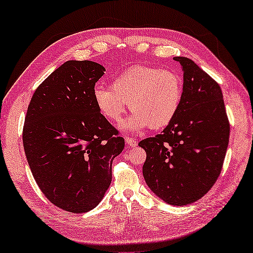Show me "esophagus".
I'll list each match as a JSON object with an SVG mask.
<instances>
[{"mask_svg":"<svg viewBox=\"0 0 253 253\" xmlns=\"http://www.w3.org/2000/svg\"><path fill=\"white\" fill-rule=\"evenodd\" d=\"M125 139H126V144L128 146H130V147H135V146H137V141H136V139H134V138H131V137H128V136H126L125 137Z\"/></svg>","mask_w":253,"mask_h":253,"instance_id":"1","label":"esophagus"}]
</instances>
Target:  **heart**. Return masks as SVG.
I'll return each mask as SVG.
<instances>
[{
    "instance_id": "b5f03b06",
    "label": "heart",
    "mask_w": 253,
    "mask_h": 253,
    "mask_svg": "<svg viewBox=\"0 0 253 253\" xmlns=\"http://www.w3.org/2000/svg\"><path fill=\"white\" fill-rule=\"evenodd\" d=\"M182 80L174 72L160 67L135 65L112 80L111 87L98 84L93 100L101 114L117 123L129 103L133 112L124 127L141 131L148 126L161 129L171 124L182 100Z\"/></svg>"
}]
</instances>
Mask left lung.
<instances>
[{"mask_svg":"<svg viewBox=\"0 0 253 253\" xmlns=\"http://www.w3.org/2000/svg\"><path fill=\"white\" fill-rule=\"evenodd\" d=\"M183 92L175 118L161 134L138 143L146 152L144 179L164 202L183 206L208 192L225 159L230 123L219 84L187 57Z\"/></svg>","mask_w":253,"mask_h":253,"instance_id":"obj_1","label":"left lung"}]
</instances>
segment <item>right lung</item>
<instances>
[{
  "mask_svg": "<svg viewBox=\"0 0 253 253\" xmlns=\"http://www.w3.org/2000/svg\"><path fill=\"white\" fill-rule=\"evenodd\" d=\"M105 67L67 61L36 89L28 106L22 142L40 190L55 206L86 213L111 182V166L125 139L93 100Z\"/></svg>",
  "mask_w": 253,
  "mask_h": 253,
  "instance_id": "1",
  "label": "right lung"
}]
</instances>
